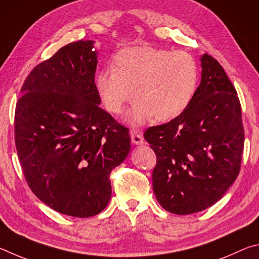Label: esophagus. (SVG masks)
<instances>
[{"label": "esophagus", "instance_id": "1", "mask_svg": "<svg viewBox=\"0 0 259 259\" xmlns=\"http://www.w3.org/2000/svg\"><path fill=\"white\" fill-rule=\"evenodd\" d=\"M131 140H132V143L135 144V146H141V144L144 143V139L142 135L138 132H135V131H133V132L131 133Z\"/></svg>", "mask_w": 259, "mask_h": 259}]
</instances>
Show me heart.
Segmentation results:
<instances>
[{"mask_svg": "<svg viewBox=\"0 0 259 259\" xmlns=\"http://www.w3.org/2000/svg\"><path fill=\"white\" fill-rule=\"evenodd\" d=\"M199 79L198 65L187 52L133 47L121 50L113 67L100 70L95 88L109 111L119 115L125 104L137 99L128 122L137 126L155 117L170 120L189 107Z\"/></svg>", "mask_w": 259, "mask_h": 259, "instance_id": "heart-1", "label": "heart"}]
</instances>
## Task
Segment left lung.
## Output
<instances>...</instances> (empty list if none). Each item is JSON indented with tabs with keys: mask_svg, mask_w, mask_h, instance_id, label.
I'll use <instances>...</instances> for the list:
<instances>
[{
	"mask_svg": "<svg viewBox=\"0 0 259 259\" xmlns=\"http://www.w3.org/2000/svg\"><path fill=\"white\" fill-rule=\"evenodd\" d=\"M201 81L189 107L146 131L157 156L153 192L165 210L190 215L224 196L238 178L244 133L241 106L225 70L202 54Z\"/></svg>",
	"mask_w": 259,
	"mask_h": 259,
	"instance_id": "8db88e82",
	"label": "left lung"
}]
</instances>
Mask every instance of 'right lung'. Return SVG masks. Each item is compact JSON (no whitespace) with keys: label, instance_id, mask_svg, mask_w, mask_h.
Masks as SVG:
<instances>
[{"label":"right lung","instance_id":"right-lung-1","mask_svg":"<svg viewBox=\"0 0 259 259\" xmlns=\"http://www.w3.org/2000/svg\"><path fill=\"white\" fill-rule=\"evenodd\" d=\"M94 40L72 42L36 66L21 88L15 140L27 183L58 212L91 217L111 197V170L126 159L131 138L100 108Z\"/></svg>","mask_w":259,"mask_h":259}]
</instances>
